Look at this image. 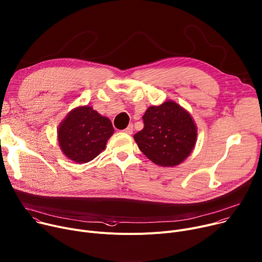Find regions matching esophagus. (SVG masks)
Segmentation results:
<instances>
[{"mask_svg":"<svg viewBox=\"0 0 262 262\" xmlns=\"http://www.w3.org/2000/svg\"><path fill=\"white\" fill-rule=\"evenodd\" d=\"M124 132L126 133V134H129V135H131L132 133H133V125L132 124H130L125 130H124Z\"/></svg>","mask_w":262,"mask_h":262,"instance_id":"esophagus-1","label":"esophagus"}]
</instances>
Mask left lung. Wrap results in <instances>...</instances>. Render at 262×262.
I'll use <instances>...</instances> for the list:
<instances>
[{
	"label": "left lung",
	"mask_w": 262,
	"mask_h": 262,
	"mask_svg": "<svg viewBox=\"0 0 262 262\" xmlns=\"http://www.w3.org/2000/svg\"><path fill=\"white\" fill-rule=\"evenodd\" d=\"M144 129L133 137L139 150L160 167H175L192 153L197 127L191 114L174 100L150 106L143 116Z\"/></svg>",
	"instance_id": "8db88e82"
}]
</instances>
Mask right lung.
<instances>
[{
    "label": "right lung",
    "instance_id": "obj_1",
    "mask_svg": "<svg viewBox=\"0 0 262 262\" xmlns=\"http://www.w3.org/2000/svg\"><path fill=\"white\" fill-rule=\"evenodd\" d=\"M114 133L111 120L91 106L72 109L57 128V142L64 155L76 164H86L104 151Z\"/></svg>",
    "mask_w": 262,
    "mask_h": 262
}]
</instances>
